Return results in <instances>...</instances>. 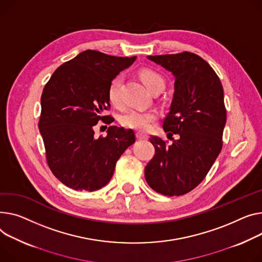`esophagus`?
<instances>
[{"label":"esophagus","instance_id":"obj_1","mask_svg":"<svg viewBox=\"0 0 262 262\" xmlns=\"http://www.w3.org/2000/svg\"><path fill=\"white\" fill-rule=\"evenodd\" d=\"M136 135H137V138L139 139V140H147V139H148V136L144 133H141V132H138Z\"/></svg>","mask_w":262,"mask_h":262}]
</instances>
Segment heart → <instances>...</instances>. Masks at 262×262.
<instances>
[{
    "label": "heart",
    "instance_id": "obj_1",
    "mask_svg": "<svg viewBox=\"0 0 262 262\" xmlns=\"http://www.w3.org/2000/svg\"><path fill=\"white\" fill-rule=\"evenodd\" d=\"M140 78L149 92L155 90L156 87L164 86L163 78L156 72L150 71V69L142 71L140 73ZM122 82H123V78L121 75H118L112 80L108 86V99L115 105L120 104V91ZM156 118L157 114L155 112L132 110L121 117V124L128 128L144 132L149 128L151 122L155 121Z\"/></svg>",
    "mask_w": 262,
    "mask_h": 262
}]
</instances>
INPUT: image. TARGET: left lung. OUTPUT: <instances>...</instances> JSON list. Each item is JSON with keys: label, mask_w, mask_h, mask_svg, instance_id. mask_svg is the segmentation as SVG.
<instances>
[{"label": "left lung", "mask_w": 262, "mask_h": 262, "mask_svg": "<svg viewBox=\"0 0 262 262\" xmlns=\"http://www.w3.org/2000/svg\"><path fill=\"white\" fill-rule=\"evenodd\" d=\"M147 59L172 74L175 92L163 120L172 143L150 137L155 156L145 166V179L157 193L181 196L204 179L221 151L226 122L223 89L211 65L191 52Z\"/></svg>", "instance_id": "obj_1"}]
</instances>
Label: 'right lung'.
Listing matches in <instances>:
<instances>
[{
  "label": "right lung",
  "mask_w": 262,
  "mask_h": 262,
  "mask_svg": "<svg viewBox=\"0 0 262 262\" xmlns=\"http://www.w3.org/2000/svg\"><path fill=\"white\" fill-rule=\"evenodd\" d=\"M137 57H114L97 50L82 51L56 69L41 97L39 129L52 173L66 186L94 191L106 185L116 163L135 143L133 129L110 126L105 137L95 138L99 121L110 108L108 86Z\"/></svg>",
  "instance_id": "obj_1"
}]
</instances>
